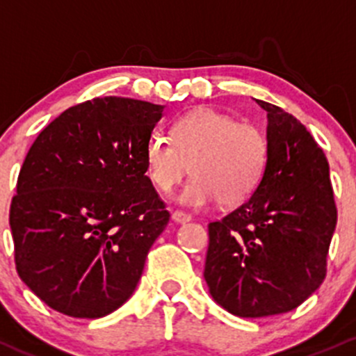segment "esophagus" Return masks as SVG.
<instances>
[{
	"mask_svg": "<svg viewBox=\"0 0 356 356\" xmlns=\"http://www.w3.org/2000/svg\"><path fill=\"white\" fill-rule=\"evenodd\" d=\"M191 215L186 213V211H181V210H175L174 213H172V220L177 222V224H186V222L191 220Z\"/></svg>",
	"mask_w": 356,
	"mask_h": 356,
	"instance_id": "esophagus-1",
	"label": "esophagus"
}]
</instances>
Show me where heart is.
I'll list each match as a JSON object with an SVG mask.
<instances>
[{"mask_svg":"<svg viewBox=\"0 0 356 356\" xmlns=\"http://www.w3.org/2000/svg\"><path fill=\"white\" fill-rule=\"evenodd\" d=\"M146 167L160 191L168 193L191 167L193 175L179 195L188 207L218 200L239 204L258 188L268 160V141L251 124L215 108H198L172 125V138L153 132L146 143Z\"/></svg>","mask_w":356,"mask_h":356,"instance_id":"1","label":"heart"}]
</instances>
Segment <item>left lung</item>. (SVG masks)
<instances>
[{
    "mask_svg": "<svg viewBox=\"0 0 356 356\" xmlns=\"http://www.w3.org/2000/svg\"><path fill=\"white\" fill-rule=\"evenodd\" d=\"M257 103L267 111L265 174L250 200L208 224L203 272L211 298L245 318L286 314L318 289L337 222L321 146L293 115Z\"/></svg>",
    "mask_w": 356,
    "mask_h": 356,
    "instance_id": "8db88e82",
    "label": "left lung"
}]
</instances>
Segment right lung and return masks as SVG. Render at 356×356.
Listing matches in <instances>:
<instances>
[{
	"label": "right lung",
	"mask_w": 356,
	"mask_h": 356,
	"mask_svg": "<svg viewBox=\"0 0 356 356\" xmlns=\"http://www.w3.org/2000/svg\"><path fill=\"white\" fill-rule=\"evenodd\" d=\"M161 115L141 99H89L29 149L10 207L15 265L53 310L99 318L134 293L170 218L146 175V143Z\"/></svg>",
	"instance_id": "obj_1"
}]
</instances>
